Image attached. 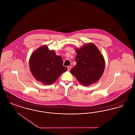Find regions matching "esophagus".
<instances>
[{
	"label": "esophagus",
	"mask_w": 135,
	"mask_h": 135,
	"mask_svg": "<svg viewBox=\"0 0 135 135\" xmlns=\"http://www.w3.org/2000/svg\"><path fill=\"white\" fill-rule=\"evenodd\" d=\"M67 68H68V70L69 71H70V69H71V68H72V67H71V66H68V67H67Z\"/></svg>",
	"instance_id": "esophagus-1"
}]
</instances>
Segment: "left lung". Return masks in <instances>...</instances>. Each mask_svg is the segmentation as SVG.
Here are the masks:
<instances>
[{
    "instance_id": "obj_1",
    "label": "left lung",
    "mask_w": 135,
    "mask_h": 135,
    "mask_svg": "<svg viewBox=\"0 0 135 135\" xmlns=\"http://www.w3.org/2000/svg\"><path fill=\"white\" fill-rule=\"evenodd\" d=\"M76 65L70 72L83 85L88 86L97 82L105 69L104 59L96 46L87 44L80 49H76Z\"/></svg>"
}]
</instances>
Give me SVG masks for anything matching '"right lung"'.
<instances>
[{
  "label": "right lung",
  "instance_id": "right-lung-1",
  "mask_svg": "<svg viewBox=\"0 0 135 135\" xmlns=\"http://www.w3.org/2000/svg\"><path fill=\"white\" fill-rule=\"evenodd\" d=\"M63 64L61 56L56 55L54 50H49L45 45L34 51L29 60L30 69L33 76L45 84H53L68 70Z\"/></svg>",
  "mask_w": 135,
  "mask_h": 135
}]
</instances>
